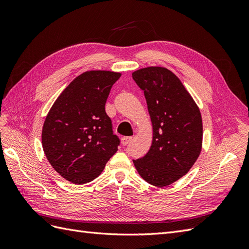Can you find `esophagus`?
Here are the masks:
<instances>
[{"mask_svg": "<svg viewBox=\"0 0 249 249\" xmlns=\"http://www.w3.org/2000/svg\"><path fill=\"white\" fill-rule=\"evenodd\" d=\"M131 141H132V137H123L122 138V144L124 146H125V145L129 144Z\"/></svg>", "mask_w": 249, "mask_h": 249, "instance_id": "esophagus-1", "label": "esophagus"}]
</instances>
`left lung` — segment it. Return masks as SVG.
Segmentation results:
<instances>
[{
  "label": "left lung",
  "mask_w": 249,
  "mask_h": 249,
  "mask_svg": "<svg viewBox=\"0 0 249 249\" xmlns=\"http://www.w3.org/2000/svg\"><path fill=\"white\" fill-rule=\"evenodd\" d=\"M144 92L154 136L148 153L133 160L141 178L157 187L185 176L200 154V111L182 82L165 67L150 66L132 73Z\"/></svg>",
  "instance_id": "left-lung-1"
}]
</instances>
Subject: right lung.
Returning a JSON list of instances; mask_svg holds the SVG:
<instances>
[{
    "label": "right lung",
    "instance_id": "obj_1",
    "mask_svg": "<svg viewBox=\"0 0 249 249\" xmlns=\"http://www.w3.org/2000/svg\"><path fill=\"white\" fill-rule=\"evenodd\" d=\"M119 72L80 74L53 105L42 127V147L50 164L72 184L99 177L120 140L113 134L105 105Z\"/></svg>",
    "mask_w": 249,
    "mask_h": 249
}]
</instances>
